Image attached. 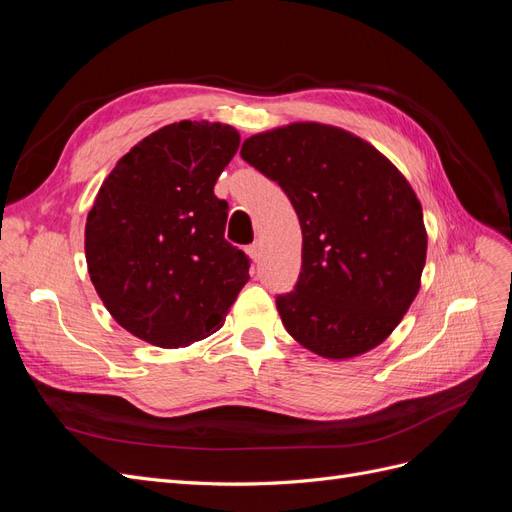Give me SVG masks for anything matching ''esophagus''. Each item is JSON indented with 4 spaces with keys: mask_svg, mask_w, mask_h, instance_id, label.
<instances>
[{
    "mask_svg": "<svg viewBox=\"0 0 512 512\" xmlns=\"http://www.w3.org/2000/svg\"><path fill=\"white\" fill-rule=\"evenodd\" d=\"M247 256H250L254 262L260 260V243H252L250 247H247Z\"/></svg>",
    "mask_w": 512,
    "mask_h": 512,
    "instance_id": "1",
    "label": "esophagus"
}]
</instances>
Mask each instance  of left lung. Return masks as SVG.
Here are the masks:
<instances>
[{
    "label": "left lung",
    "instance_id": "8db88e82",
    "mask_svg": "<svg viewBox=\"0 0 512 512\" xmlns=\"http://www.w3.org/2000/svg\"><path fill=\"white\" fill-rule=\"evenodd\" d=\"M241 158L277 181L299 215V282L277 297L286 331L331 361L380 346L410 309L427 258L408 179L361 136L316 121L258 132Z\"/></svg>",
    "mask_w": 512,
    "mask_h": 512
}]
</instances>
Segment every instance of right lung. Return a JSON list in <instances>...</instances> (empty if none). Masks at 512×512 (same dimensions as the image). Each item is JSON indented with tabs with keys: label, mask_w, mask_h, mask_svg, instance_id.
<instances>
[{
	"label": "right lung",
	"mask_w": 512,
	"mask_h": 512,
	"mask_svg": "<svg viewBox=\"0 0 512 512\" xmlns=\"http://www.w3.org/2000/svg\"><path fill=\"white\" fill-rule=\"evenodd\" d=\"M239 143L226 123H168L119 158L87 213L91 284L147 344L213 335L250 280V260L224 239L228 203L213 194Z\"/></svg>",
	"instance_id": "1"
}]
</instances>
